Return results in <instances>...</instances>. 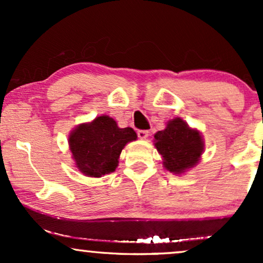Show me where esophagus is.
I'll return each instance as SVG.
<instances>
[{"label": "esophagus", "mask_w": 263, "mask_h": 263, "mask_svg": "<svg viewBox=\"0 0 263 263\" xmlns=\"http://www.w3.org/2000/svg\"><path fill=\"white\" fill-rule=\"evenodd\" d=\"M137 136H138V138H141V140H146V138L148 137V131L140 129V131H137Z\"/></svg>", "instance_id": "1"}]
</instances>
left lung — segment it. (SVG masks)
<instances>
[{
  "mask_svg": "<svg viewBox=\"0 0 263 263\" xmlns=\"http://www.w3.org/2000/svg\"><path fill=\"white\" fill-rule=\"evenodd\" d=\"M153 142L162 156L163 167L177 176L195 167L204 153L201 132L190 127L180 117L170 120L164 129L155 134Z\"/></svg>",
  "mask_w": 263,
  "mask_h": 263,
  "instance_id": "8db88e82",
  "label": "left lung"
}]
</instances>
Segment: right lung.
I'll return each mask as SVG.
<instances>
[{"mask_svg":"<svg viewBox=\"0 0 263 263\" xmlns=\"http://www.w3.org/2000/svg\"><path fill=\"white\" fill-rule=\"evenodd\" d=\"M137 140L134 128H120L107 115L78 125L68 138L75 167L84 176L100 178L115 172L122 149Z\"/></svg>","mask_w":263,"mask_h":263,"instance_id":"obj_1","label":"right lung"}]
</instances>
